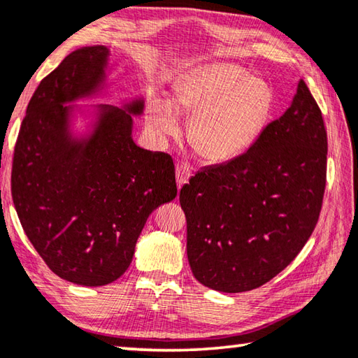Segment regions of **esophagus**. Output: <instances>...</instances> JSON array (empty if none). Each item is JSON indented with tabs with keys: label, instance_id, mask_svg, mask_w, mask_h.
<instances>
[{
	"label": "esophagus",
	"instance_id": "obj_1",
	"mask_svg": "<svg viewBox=\"0 0 358 358\" xmlns=\"http://www.w3.org/2000/svg\"><path fill=\"white\" fill-rule=\"evenodd\" d=\"M191 175H192V167L186 163H181L175 167V178H177L178 187L186 185L189 178H191Z\"/></svg>",
	"mask_w": 358,
	"mask_h": 358
}]
</instances>
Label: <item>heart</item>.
I'll list each match as a JSON object with an SVG mask.
<instances>
[{"mask_svg": "<svg viewBox=\"0 0 358 358\" xmlns=\"http://www.w3.org/2000/svg\"><path fill=\"white\" fill-rule=\"evenodd\" d=\"M173 102L159 99L147 111V122L159 136L178 130L180 111H191L189 141L213 163L239 157L262 131L273 108L267 82L251 79L245 69L213 63L192 69L175 83Z\"/></svg>", "mask_w": 358, "mask_h": 358, "instance_id": "heart-1", "label": "heart"}]
</instances>
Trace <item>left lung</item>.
<instances>
[{
  "mask_svg": "<svg viewBox=\"0 0 358 358\" xmlns=\"http://www.w3.org/2000/svg\"><path fill=\"white\" fill-rule=\"evenodd\" d=\"M327 133L304 80L285 113L250 149L181 187L187 261L209 289L241 293L281 273L317 227L326 187Z\"/></svg>",
  "mask_w": 358,
  "mask_h": 358,
  "instance_id": "8db88e82",
  "label": "left lung"
}]
</instances>
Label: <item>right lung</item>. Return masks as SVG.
Wrapping results in <instances>:
<instances>
[{"mask_svg": "<svg viewBox=\"0 0 358 358\" xmlns=\"http://www.w3.org/2000/svg\"><path fill=\"white\" fill-rule=\"evenodd\" d=\"M110 49H76L40 82L21 122L12 199L27 239L62 279L101 287L124 275L153 209L177 197L171 155L131 138L144 99L97 105L76 135V101L101 94Z\"/></svg>", "mask_w": 358, "mask_h": 358, "instance_id": "1", "label": "right lung"}]
</instances>
